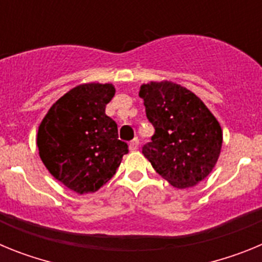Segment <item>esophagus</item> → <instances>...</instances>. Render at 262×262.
<instances>
[{"instance_id": "esophagus-1", "label": "esophagus", "mask_w": 262, "mask_h": 262, "mask_svg": "<svg viewBox=\"0 0 262 262\" xmlns=\"http://www.w3.org/2000/svg\"><path fill=\"white\" fill-rule=\"evenodd\" d=\"M128 147H129V151H136L139 147V139L135 138L134 140H131L128 144Z\"/></svg>"}]
</instances>
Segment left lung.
Listing matches in <instances>:
<instances>
[{
    "mask_svg": "<svg viewBox=\"0 0 262 262\" xmlns=\"http://www.w3.org/2000/svg\"><path fill=\"white\" fill-rule=\"evenodd\" d=\"M145 114L155 127L143 155L172 186L190 187L211 173L223 134L216 118L190 90L170 81L140 86Z\"/></svg>",
    "mask_w": 262,
    "mask_h": 262,
    "instance_id": "obj_1",
    "label": "left lung"
}]
</instances>
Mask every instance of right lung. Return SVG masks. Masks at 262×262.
<instances>
[{
	"label": "right lung",
	"instance_id": "obj_1",
	"mask_svg": "<svg viewBox=\"0 0 262 262\" xmlns=\"http://www.w3.org/2000/svg\"><path fill=\"white\" fill-rule=\"evenodd\" d=\"M115 94L111 84H82L53 103L41 120L39 156L57 181L77 194L94 193L117 172L127 143L105 113Z\"/></svg>",
	"mask_w": 262,
	"mask_h": 262
}]
</instances>
